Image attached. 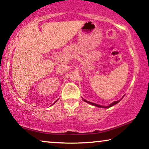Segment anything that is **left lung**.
Segmentation results:
<instances>
[{"label": "left lung", "mask_w": 149, "mask_h": 149, "mask_svg": "<svg viewBox=\"0 0 149 149\" xmlns=\"http://www.w3.org/2000/svg\"><path fill=\"white\" fill-rule=\"evenodd\" d=\"M84 100L85 102H88V103L91 104H93V105H95V106H96V107H103V108H109V107H111L113 106L114 104H117V103H118V102H119V101H120V100H117V101H115V102H112L111 104H110L109 105L107 106V107H103V106H100V105H99V104H97L93 103V102H89V101H87V100H85V99H84Z\"/></svg>", "instance_id": "left-lung-1"}]
</instances>
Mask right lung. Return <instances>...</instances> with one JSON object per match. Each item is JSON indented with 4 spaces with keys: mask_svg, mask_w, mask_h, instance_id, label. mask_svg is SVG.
Masks as SVG:
<instances>
[{
    "mask_svg": "<svg viewBox=\"0 0 149 149\" xmlns=\"http://www.w3.org/2000/svg\"><path fill=\"white\" fill-rule=\"evenodd\" d=\"M55 102H56V101H55Z\"/></svg>",
    "mask_w": 149,
    "mask_h": 149,
    "instance_id": "add662e5",
    "label": "right lung"
}]
</instances>
